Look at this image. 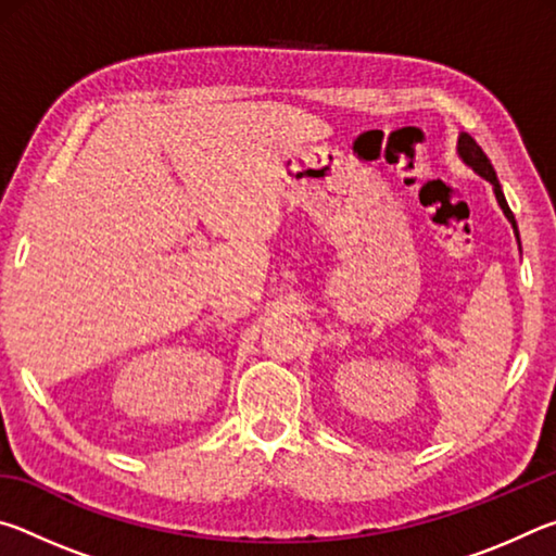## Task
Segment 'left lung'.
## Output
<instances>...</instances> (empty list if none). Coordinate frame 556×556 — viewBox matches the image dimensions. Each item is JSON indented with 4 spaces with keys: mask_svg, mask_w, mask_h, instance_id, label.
Returning <instances> with one entry per match:
<instances>
[{
    "mask_svg": "<svg viewBox=\"0 0 556 556\" xmlns=\"http://www.w3.org/2000/svg\"><path fill=\"white\" fill-rule=\"evenodd\" d=\"M456 152H458V159H460V162H464L466 166L473 168V172H476L478 176L485 178V181L493 186L495 201H497V205H501V208H503L507 223L513 225V232H515V238H517V244H520V230H517L515 215H513V211H510V205H507V201H505L503 186H501V181H497L495 168H493V164H491V159H488V156L483 154V149L478 147V144H476V139L470 137V135H466V131H460V135H458Z\"/></svg>",
    "mask_w": 556,
    "mask_h": 556,
    "instance_id": "left-lung-1",
    "label": "left lung"
}]
</instances>
